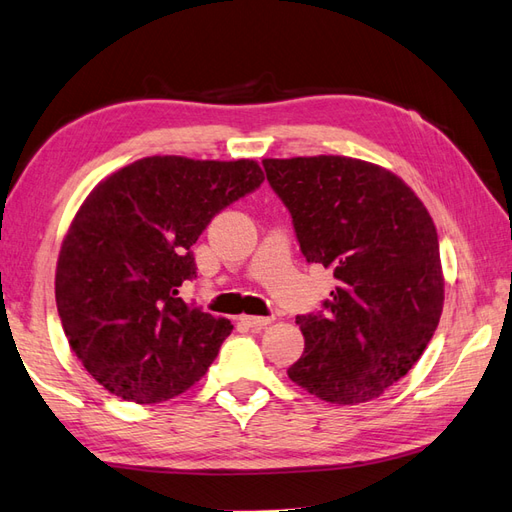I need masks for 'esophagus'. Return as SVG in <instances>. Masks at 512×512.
<instances>
[{
	"instance_id": "1",
	"label": "esophagus",
	"mask_w": 512,
	"mask_h": 512,
	"mask_svg": "<svg viewBox=\"0 0 512 512\" xmlns=\"http://www.w3.org/2000/svg\"><path fill=\"white\" fill-rule=\"evenodd\" d=\"M242 323L251 329H264L272 323V316H242Z\"/></svg>"
}]
</instances>
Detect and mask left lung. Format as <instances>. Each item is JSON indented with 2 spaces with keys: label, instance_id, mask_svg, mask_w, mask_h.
<instances>
[{
  "label": "left lung",
  "instance_id": "1",
  "mask_svg": "<svg viewBox=\"0 0 512 512\" xmlns=\"http://www.w3.org/2000/svg\"><path fill=\"white\" fill-rule=\"evenodd\" d=\"M307 264L334 270L323 310L299 314L305 351L288 377L340 406L371 401L406 375L443 312L438 235L399 176L351 157L266 159Z\"/></svg>",
  "mask_w": 512,
  "mask_h": 512
}]
</instances>
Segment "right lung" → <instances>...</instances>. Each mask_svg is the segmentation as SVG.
<instances>
[{
    "mask_svg": "<svg viewBox=\"0 0 512 512\" xmlns=\"http://www.w3.org/2000/svg\"><path fill=\"white\" fill-rule=\"evenodd\" d=\"M261 183L251 159L148 157L93 189L58 255L56 307L95 382L124 401L157 403L207 373L233 325L178 292L196 279L200 233Z\"/></svg>",
    "mask_w": 512,
    "mask_h": 512,
    "instance_id": "right-lung-1",
    "label": "right lung"
}]
</instances>
